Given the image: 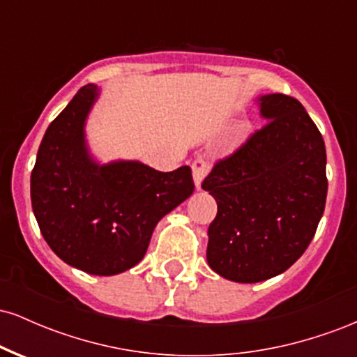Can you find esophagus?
<instances>
[{
  "label": "esophagus",
  "mask_w": 357,
  "mask_h": 357,
  "mask_svg": "<svg viewBox=\"0 0 357 357\" xmlns=\"http://www.w3.org/2000/svg\"><path fill=\"white\" fill-rule=\"evenodd\" d=\"M191 169H192V178H195L196 188H198V190H202L203 179L206 178L208 173H210V165H208L206 159L199 155V158H196L195 161H192Z\"/></svg>",
  "instance_id": "34e87169"
}]
</instances>
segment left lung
<instances>
[{
  "label": "left lung",
  "mask_w": 357,
  "mask_h": 357,
  "mask_svg": "<svg viewBox=\"0 0 357 357\" xmlns=\"http://www.w3.org/2000/svg\"><path fill=\"white\" fill-rule=\"evenodd\" d=\"M265 126L204 178L218 213L206 260L221 277L255 284L285 272L312 241L326 208V146L294 97H260Z\"/></svg>",
  "instance_id": "left-lung-1"
}]
</instances>
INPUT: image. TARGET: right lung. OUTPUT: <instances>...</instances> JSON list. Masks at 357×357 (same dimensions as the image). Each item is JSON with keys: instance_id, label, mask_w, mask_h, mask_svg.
I'll return each mask as SVG.
<instances>
[{"instance_id": "1", "label": "right lung", "mask_w": 357, "mask_h": 357, "mask_svg": "<svg viewBox=\"0 0 357 357\" xmlns=\"http://www.w3.org/2000/svg\"><path fill=\"white\" fill-rule=\"evenodd\" d=\"M97 87L84 85L52 121L31 171V206L56 257L92 275H116L146 255L162 216L195 191L190 166L161 173L137 161L99 166L84 122Z\"/></svg>"}]
</instances>
